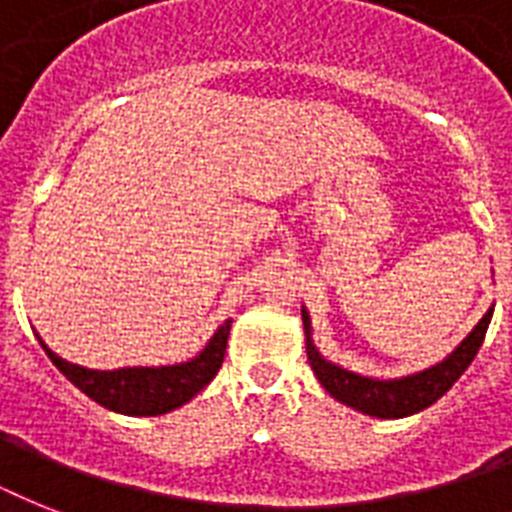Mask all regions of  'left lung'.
<instances>
[{
    "mask_svg": "<svg viewBox=\"0 0 512 512\" xmlns=\"http://www.w3.org/2000/svg\"><path fill=\"white\" fill-rule=\"evenodd\" d=\"M492 313L494 308H489L484 319L476 324V329L460 342V348L454 350L449 358H444L441 364L430 366L425 372L401 377V380H372V377H361V374H353L348 369H342V366L324 361L319 356V350L313 348L311 321H308V313L303 311L308 361H311L313 372H316L321 385L327 388L329 396L342 401L345 406H353L358 412L369 414V417L396 420V417H406V414L428 409L430 404H436L438 398L452 388L454 382L460 380V374L468 369L470 361L476 358L478 348H481V342H484Z\"/></svg>",
    "mask_w": 512,
    "mask_h": 512,
    "instance_id": "1",
    "label": "left lung"
}]
</instances>
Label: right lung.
Returning <instances> with one entry per match:
<instances>
[{
    "label": "right lung",
    "instance_id": "right-lung-1",
    "mask_svg": "<svg viewBox=\"0 0 512 512\" xmlns=\"http://www.w3.org/2000/svg\"><path fill=\"white\" fill-rule=\"evenodd\" d=\"M228 332H231V321H225L215 332V337L209 340L207 348L185 364L132 366V369H114V372H98V369L68 364L55 356L42 340L39 342L47 350L52 364L92 401H98L111 412L132 414V417H156V414H167L177 406L188 404L204 385L212 382L217 369L223 366Z\"/></svg>",
    "mask_w": 512,
    "mask_h": 512
}]
</instances>
